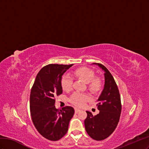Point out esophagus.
Segmentation results:
<instances>
[{"label":"esophagus","mask_w":149,"mask_h":149,"mask_svg":"<svg viewBox=\"0 0 149 149\" xmlns=\"http://www.w3.org/2000/svg\"><path fill=\"white\" fill-rule=\"evenodd\" d=\"M80 111V109H77V108H75V113H78V112H79Z\"/></svg>","instance_id":"34e87169"}]
</instances>
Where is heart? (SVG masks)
<instances>
[{
    "mask_svg": "<svg viewBox=\"0 0 149 149\" xmlns=\"http://www.w3.org/2000/svg\"><path fill=\"white\" fill-rule=\"evenodd\" d=\"M74 75L87 84V88L92 94H98L103 87V82L99 77H95V72L87 67H80L74 71ZM73 85V78L69 75L63 76L61 80V86L63 91H71ZM89 100L87 94L79 92L74 93L70 98V102L77 107H81Z\"/></svg>",
    "mask_w": 149,
    "mask_h": 149,
    "instance_id": "b5f03b06",
    "label": "heart"
}]
</instances>
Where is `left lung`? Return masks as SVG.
I'll return each instance as SVG.
<instances>
[{
	"label": "left lung",
	"mask_w": 149,
	"mask_h": 149,
	"mask_svg": "<svg viewBox=\"0 0 149 149\" xmlns=\"http://www.w3.org/2000/svg\"><path fill=\"white\" fill-rule=\"evenodd\" d=\"M98 65L104 70V88L97 100L99 113L96 116L86 111L87 117L84 120L88 135L95 141H102L111 135L119 122L122 110L121 100L118 87L112 74L104 65Z\"/></svg>",
	"instance_id": "obj_1"
}]
</instances>
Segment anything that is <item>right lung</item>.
I'll use <instances>...</instances> for the list:
<instances>
[{"label": "right lung", "mask_w": 149, "mask_h": 149, "mask_svg": "<svg viewBox=\"0 0 149 149\" xmlns=\"http://www.w3.org/2000/svg\"><path fill=\"white\" fill-rule=\"evenodd\" d=\"M73 64H49L37 74L30 95V111L33 124L39 134L49 141H57L67 132L74 109L55 107L56 99L62 93V76Z\"/></svg>", "instance_id": "1"}]
</instances>
